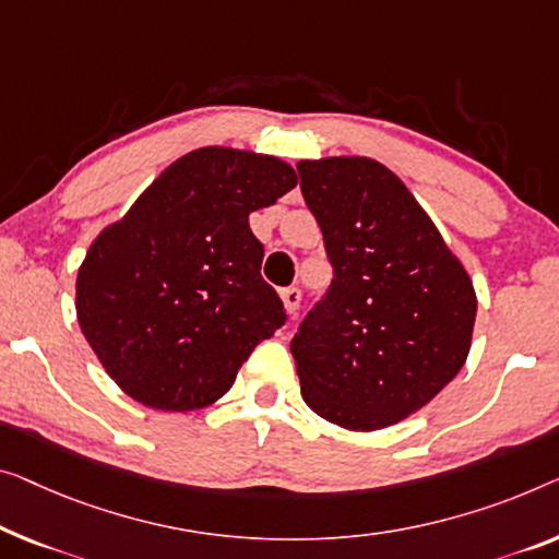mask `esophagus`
<instances>
[{"instance_id":"34e87169","label":"esophagus","mask_w":559,"mask_h":559,"mask_svg":"<svg viewBox=\"0 0 559 559\" xmlns=\"http://www.w3.org/2000/svg\"><path fill=\"white\" fill-rule=\"evenodd\" d=\"M281 298H283V306H286V313L288 316H296L298 306H301V288L296 286H288L281 290Z\"/></svg>"}]
</instances>
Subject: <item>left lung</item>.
I'll use <instances>...</instances> for the list:
<instances>
[{
	"instance_id": "1",
	"label": "left lung",
	"mask_w": 559,
	"mask_h": 559,
	"mask_svg": "<svg viewBox=\"0 0 559 559\" xmlns=\"http://www.w3.org/2000/svg\"><path fill=\"white\" fill-rule=\"evenodd\" d=\"M333 281L290 341L301 396L377 431L427 406L466 361L477 294L409 188L371 157L301 160Z\"/></svg>"
}]
</instances>
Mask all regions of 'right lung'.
<instances>
[{
	"mask_svg": "<svg viewBox=\"0 0 559 559\" xmlns=\"http://www.w3.org/2000/svg\"><path fill=\"white\" fill-rule=\"evenodd\" d=\"M296 182L281 157L200 147L93 240L74 308L124 394L160 412L211 406L286 323L278 294L261 278L263 246L248 215Z\"/></svg>",
	"mask_w": 559,
	"mask_h": 559,
	"instance_id": "obj_1",
	"label": "right lung"
}]
</instances>
